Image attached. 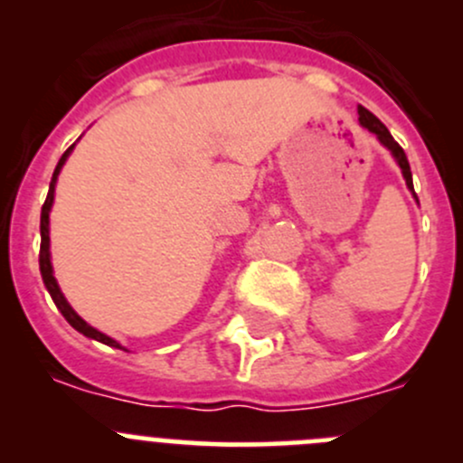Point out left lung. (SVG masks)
Listing matches in <instances>:
<instances>
[{"label":"left lung","mask_w":463,"mask_h":463,"mask_svg":"<svg viewBox=\"0 0 463 463\" xmlns=\"http://www.w3.org/2000/svg\"><path fill=\"white\" fill-rule=\"evenodd\" d=\"M358 120H361V125H363V128H365V129H370L372 134H376V137H378V141H381L383 145H385V147L390 149L392 154H394L396 163H399V165H401V170H403L405 184H408V188L412 190V193H414V185H412V172H410V163H408V156H405L403 147H401V145L396 143L394 138H392V134L387 132V128H385V125H383L381 120H378L376 116L372 114L370 109H365V107H358Z\"/></svg>","instance_id":"8db88e82"}]
</instances>
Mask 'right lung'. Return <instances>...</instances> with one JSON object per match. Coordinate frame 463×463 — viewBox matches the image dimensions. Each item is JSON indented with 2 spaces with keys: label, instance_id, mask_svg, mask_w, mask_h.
Here are the masks:
<instances>
[{
  "label": "right lung",
  "instance_id": "1",
  "mask_svg": "<svg viewBox=\"0 0 463 463\" xmlns=\"http://www.w3.org/2000/svg\"><path fill=\"white\" fill-rule=\"evenodd\" d=\"M71 149H73V145L67 149V152L62 154V158H60L58 165H55L53 179H51V185H49V194H46V202H44V205H42V217H40V232H42V244H40V270H42V279H44V284H46V288H49L51 298H53L55 307H58V309L62 311V316H64V318H67V322L73 326V329H78V331H80V334H85L87 338L98 340V343H105V345H109V347L123 349L118 343H116L114 338H109V335L100 334V331H98V329H93V326H89L87 322L82 320L80 316H78L76 311L71 309V305H69V302L64 300L62 291H60L58 282H55L53 269H51V255H49V210H51V205H53L55 179H58L60 170H62L64 161H67V156H69V152H71Z\"/></svg>",
  "mask_w": 463,
  "mask_h": 463
}]
</instances>
